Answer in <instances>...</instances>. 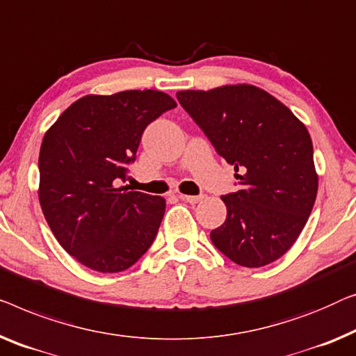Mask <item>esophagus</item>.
I'll list each match as a JSON object with an SVG mask.
<instances>
[{
    "instance_id": "34e87169",
    "label": "esophagus",
    "mask_w": 356,
    "mask_h": 356,
    "mask_svg": "<svg viewBox=\"0 0 356 356\" xmlns=\"http://www.w3.org/2000/svg\"><path fill=\"white\" fill-rule=\"evenodd\" d=\"M179 197H181L183 200H186V202L189 204H197L202 200V195H188V194H179Z\"/></svg>"
}]
</instances>
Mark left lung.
<instances>
[{"label":"left lung","instance_id":"8db88e82","mask_svg":"<svg viewBox=\"0 0 356 356\" xmlns=\"http://www.w3.org/2000/svg\"><path fill=\"white\" fill-rule=\"evenodd\" d=\"M177 97L218 156L234 167L241 184L238 193L221 197L228 213L210 233L213 245L241 266L273 264L300 236L316 200L318 173L307 127L254 85L186 90Z\"/></svg>","mask_w":356,"mask_h":356}]
</instances>
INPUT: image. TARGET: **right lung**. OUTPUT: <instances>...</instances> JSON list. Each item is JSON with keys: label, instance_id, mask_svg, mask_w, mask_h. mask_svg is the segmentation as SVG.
Segmentation results:
<instances>
[{"label": "right lung", "instance_id": "1", "mask_svg": "<svg viewBox=\"0 0 356 356\" xmlns=\"http://www.w3.org/2000/svg\"><path fill=\"white\" fill-rule=\"evenodd\" d=\"M177 107L156 90L86 95L44 133L38 199L54 238L90 270L125 271L146 254L165 199L118 186L149 123Z\"/></svg>", "mask_w": 356, "mask_h": 356}]
</instances>
